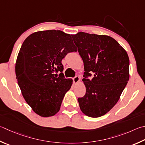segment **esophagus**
Segmentation results:
<instances>
[{
    "label": "esophagus",
    "instance_id": "1",
    "mask_svg": "<svg viewBox=\"0 0 145 145\" xmlns=\"http://www.w3.org/2000/svg\"><path fill=\"white\" fill-rule=\"evenodd\" d=\"M73 82H74V83L76 84V83H78V82H80V78L78 76H75V77L73 78Z\"/></svg>",
    "mask_w": 145,
    "mask_h": 145
}]
</instances>
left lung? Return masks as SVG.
I'll return each mask as SVG.
<instances>
[{"label":"left lung","instance_id":"1","mask_svg":"<svg viewBox=\"0 0 145 145\" xmlns=\"http://www.w3.org/2000/svg\"><path fill=\"white\" fill-rule=\"evenodd\" d=\"M83 60L86 94L78 98L81 111L96 118L108 112L119 99L129 79V59L125 50L108 35L78 32L72 35Z\"/></svg>","mask_w":145,"mask_h":145}]
</instances>
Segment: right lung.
<instances>
[{
    "mask_svg": "<svg viewBox=\"0 0 145 145\" xmlns=\"http://www.w3.org/2000/svg\"><path fill=\"white\" fill-rule=\"evenodd\" d=\"M71 36L60 30L37 31L25 39L18 53V84L26 102L40 117L56 114L72 85L62 73L61 63L68 52L77 51Z\"/></svg>",
    "mask_w": 145,
    "mask_h": 145,
    "instance_id": "1",
    "label": "right lung"
}]
</instances>
